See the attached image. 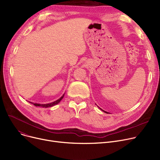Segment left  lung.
Instances as JSON below:
<instances>
[{"mask_svg": "<svg viewBox=\"0 0 160 160\" xmlns=\"http://www.w3.org/2000/svg\"><path fill=\"white\" fill-rule=\"evenodd\" d=\"M98 108H99V107H98ZM100 108V110H102V111H103V112H105V113H108V112H105V111H104V110H102V109H101V108Z\"/></svg>", "mask_w": 160, "mask_h": 160, "instance_id": "left-lung-1", "label": "left lung"}]
</instances>
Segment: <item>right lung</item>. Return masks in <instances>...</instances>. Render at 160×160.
Wrapping results in <instances>:
<instances>
[{
	"label": "right lung",
	"mask_w": 160,
	"mask_h": 160,
	"mask_svg": "<svg viewBox=\"0 0 160 160\" xmlns=\"http://www.w3.org/2000/svg\"><path fill=\"white\" fill-rule=\"evenodd\" d=\"M64 95H65V93H64L60 98L58 99L57 100H56V101H54V102H51V103L45 104H37V103H32V102H30L31 104H33V105L36 106H41V107H43V108H49V107H52V106H54V105H56V104H58L59 102H60L61 101V100H62V98H63Z\"/></svg>",
	"instance_id": "obj_1"
}]
</instances>
